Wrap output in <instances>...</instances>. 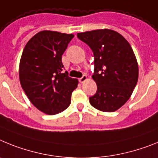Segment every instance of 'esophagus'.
<instances>
[{
	"instance_id": "1",
	"label": "esophagus",
	"mask_w": 158,
	"mask_h": 158,
	"mask_svg": "<svg viewBox=\"0 0 158 158\" xmlns=\"http://www.w3.org/2000/svg\"><path fill=\"white\" fill-rule=\"evenodd\" d=\"M87 75H83V76H82V77H81L80 79H79V82H80L81 83H84L85 81L87 80Z\"/></svg>"
}]
</instances>
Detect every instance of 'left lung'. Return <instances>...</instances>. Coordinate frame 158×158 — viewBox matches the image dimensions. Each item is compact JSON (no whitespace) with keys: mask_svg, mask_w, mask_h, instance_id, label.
Returning <instances> with one entry per match:
<instances>
[{"mask_svg":"<svg viewBox=\"0 0 158 158\" xmlns=\"http://www.w3.org/2000/svg\"><path fill=\"white\" fill-rule=\"evenodd\" d=\"M94 53L92 79L97 84L90 105L103 112H114L132 94L138 79V65L128 41L117 31L98 29L77 34Z\"/></svg>","mask_w":158,"mask_h":158,"instance_id":"8db88e82","label":"left lung"}]
</instances>
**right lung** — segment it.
<instances>
[{"label": "right lung", "instance_id": "add662e5", "mask_svg": "<svg viewBox=\"0 0 158 158\" xmlns=\"http://www.w3.org/2000/svg\"><path fill=\"white\" fill-rule=\"evenodd\" d=\"M73 34L41 31L24 47L19 67L21 87L30 102L49 115L64 111L71 103L76 79L64 72L62 55Z\"/></svg>", "mask_w": 158, "mask_h": 158}]
</instances>
